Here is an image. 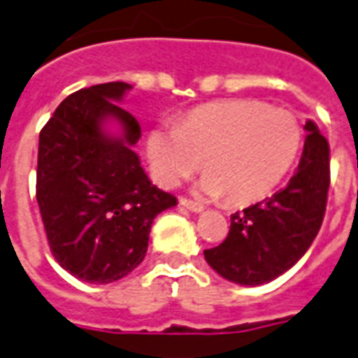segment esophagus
Segmentation results:
<instances>
[{
  "instance_id": "1",
  "label": "esophagus",
  "mask_w": 358,
  "mask_h": 358,
  "mask_svg": "<svg viewBox=\"0 0 358 358\" xmlns=\"http://www.w3.org/2000/svg\"><path fill=\"white\" fill-rule=\"evenodd\" d=\"M180 204H182L184 208H187L189 212H195V213H199L204 210V206H202L201 202L191 201V199H187V196H182V199H180Z\"/></svg>"
}]
</instances>
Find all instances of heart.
<instances>
[{"mask_svg": "<svg viewBox=\"0 0 358 358\" xmlns=\"http://www.w3.org/2000/svg\"><path fill=\"white\" fill-rule=\"evenodd\" d=\"M303 128L292 111L260 100L236 98L199 106L178 124L165 122L146 135L152 178L178 187L201 169V191L247 204L269 195L299 156Z\"/></svg>", "mask_w": 358, "mask_h": 358, "instance_id": "b5f03b06", "label": "heart"}]
</instances>
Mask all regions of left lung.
Listing matches in <instances>:
<instances>
[{"label":"left lung","instance_id":"obj_1","mask_svg":"<svg viewBox=\"0 0 358 358\" xmlns=\"http://www.w3.org/2000/svg\"><path fill=\"white\" fill-rule=\"evenodd\" d=\"M299 165L288 185L262 202L232 213L223 243L204 250V258L230 282H269L305 255L322 229L331 184L329 143L312 120Z\"/></svg>","mask_w":358,"mask_h":358}]
</instances>
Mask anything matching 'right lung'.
I'll use <instances>...</instances> for the list:
<instances>
[{
	"mask_svg": "<svg viewBox=\"0 0 358 358\" xmlns=\"http://www.w3.org/2000/svg\"><path fill=\"white\" fill-rule=\"evenodd\" d=\"M124 81L81 89L41 129L36 202L53 258L91 284L115 282L139 266L152 221L176 196L152 184L134 152L141 126L122 109ZM113 118L123 131L103 124Z\"/></svg>",
	"mask_w": 358,
	"mask_h": 358,
	"instance_id": "obj_1",
	"label": "right lung"
}]
</instances>
